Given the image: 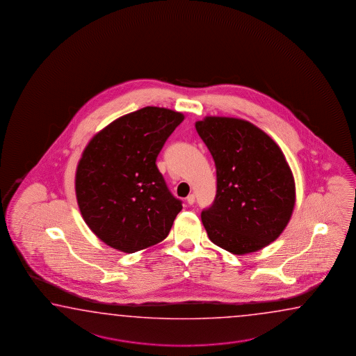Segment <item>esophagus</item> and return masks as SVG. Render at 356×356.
I'll list each match as a JSON object with an SVG mask.
<instances>
[{
  "mask_svg": "<svg viewBox=\"0 0 356 356\" xmlns=\"http://www.w3.org/2000/svg\"><path fill=\"white\" fill-rule=\"evenodd\" d=\"M195 195H189L188 197H187V202H188V204H193V203H195Z\"/></svg>",
  "mask_w": 356,
  "mask_h": 356,
  "instance_id": "obj_1",
  "label": "esophagus"
}]
</instances>
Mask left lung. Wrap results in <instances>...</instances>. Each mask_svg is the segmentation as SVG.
Returning <instances> with one entry per match:
<instances>
[{
    "label": "left lung",
    "mask_w": 356,
    "mask_h": 356,
    "mask_svg": "<svg viewBox=\"0 0 356 356\" xmlns=\"http://www.w3.org/2000/svg\"><path fill=\"white\" fill-rule=\"evenodd\" d=\"M195 130L216 165V197L201 213L209 240L235 255L277 240L296 203L292 170L280 147L245 120L207 116Z\"/></svg>",
    "instance_id": "8db88e82"
}]
</instances>
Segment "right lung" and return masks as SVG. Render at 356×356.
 I'll return each mask as SVG.
<instances>
[{
    "mask_svg": "<svg viewBox=\"0 0 356 356\" xmlns=\"http://www.w3.org/2000/svg\"><path fill=\"white\" fill-rule=\"evenodd\" d=\"M181 112L147 106L96 134L76 172L84 222L106 245L135 252L168 236L181 201L168 189L155 161Z\"/></svg>",
    "mask_w": 356,
    "mask_h": 356,
    "instance_id": "right-lung-1",
    "label": "right lung"
}]
</instances>
